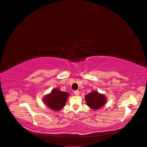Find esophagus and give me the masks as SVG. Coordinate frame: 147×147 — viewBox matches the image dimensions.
Masks as SVG:
<instances>
[{
	"label": "esophagus",
	"instance_id": "1",
	"mask_svg": "<svg viewBox=\"0 0 147 147\" xmlns=\"http://www.w3.org/2000/svg\"><path fill=\"white\" fill-rule=\"evenodd\" d=\"M74 94L75 95H76V96H78V95H79V93H80V92H79V91H74Z\"/></svg>",
	"mask_w": 147,
	"mask_h": 147
}]
</instances>
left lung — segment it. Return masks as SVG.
Here are the masks:
<instances>
[{"label": "left lung", "mask_w": 147, "mask_h": 147, "mask_svg": "<svg viewBox=\"0 0 147 147\" xmlns=\"http://www.w3.org/2000/svg\"><path fill=\"white\" fill-rule=\"evenodd\" d=\"M85 100L88 106L94 110H98L103 107L107 102L106 97L97 91H92L85 96Z\"/></svg>", "instance_id": "8db88e82"}]
</instances>
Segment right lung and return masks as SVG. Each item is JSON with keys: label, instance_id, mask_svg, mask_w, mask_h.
Returning <instances> with one entry per match:
<instances>
[{"label": "right lung", "instance_id": "1", "mask_svg": "<svg viewBox=\"0 0 147 147\" xmlns=\"http://www.w3.org/2000/svg\"><path fill=\"white\" fill-rule=\"evenodd\" d=\"M69 96V93L55 88L50 94L44 97L43 102L47 107L53 110L59 111L65 106Z\"/></svg>", "mask_w": 147, "mask_h": 147}]
</instances>
